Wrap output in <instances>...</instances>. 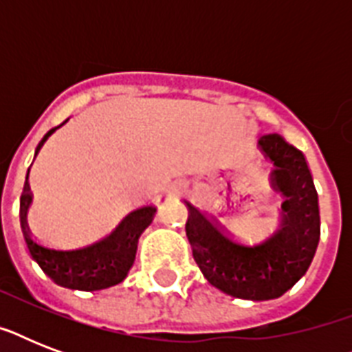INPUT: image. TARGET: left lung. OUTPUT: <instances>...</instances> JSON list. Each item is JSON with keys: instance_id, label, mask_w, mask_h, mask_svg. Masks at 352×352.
Wrapping results in <instances>:
<instances>
[{"instance_id": "obj_1", "label": "left lung", "mask_w": 352, "mask_h": 352, "mask_svg": "<svg viewBox=\"0 0 352 352\" xmlns=\"http://www.w3.org/2000/svg\"><path fill=\"white\" fill-rule=\"evenodd\" d=\"M259 148L274 164V188L283 193V221L265 241L245 243L226 234L190 203L186 235L195 263L210 285L245 300H272L307 272L320 241L318 193L305 157L279 135Z\"/></svg>"}]
</instances>
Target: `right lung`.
<instances>
[{
    "label": "right lung",
    "mask_w": 352,
    "mask_h": 352,
    "mask_svg": "<svg viewBox=\"0 0 352 352\" xmlns=\"http://www.w3.org/2000/svg\"><path fill=\"white\" fill-rule=\"evenodd\" d=\"M60 126L52 127L51 131L41 138L36 153ZM27 179H25L23 192L19 199V225H21V232H23L30 256L40 265L41 270L58 285H63L69 289L100 290L120 283L135 261L138 237L153 219L155 210H157L153 204H146V206L133 210L111 234L91 245L78 246V248H54V246L41 245L29 230L27 210L32 201V193H30Z\"/></svg>",
    "instance_id": "right-lung-1"
}]
</instances>
